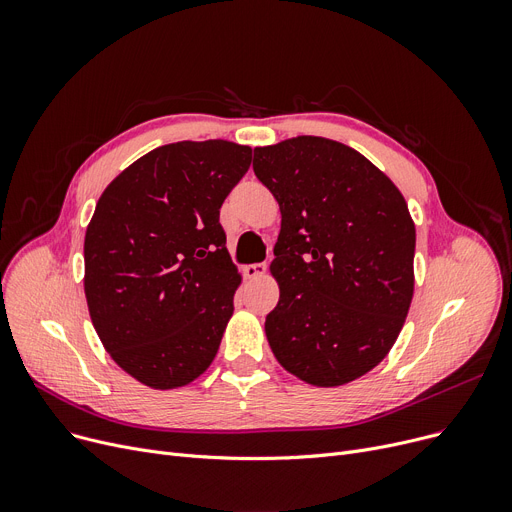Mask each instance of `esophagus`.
<instances>
[{
	"instance_id": "34e87169",
	"label": "esophagus",
	"mask_w": 512,
	"mask_h": 512,
	"mask_svg": "<svg viewBox=\"0 0 512 512\" xmlns=\"http://www.w3.org/2000/svg\"><path fill=\"white\" fill-rule=\"evenodd\" d=\"M265 272H267V265L265 263H251V265L245 267V276L249 280H259V278L265 276Z\"/></svg>"
}]
</instances>
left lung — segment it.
<instances>
[{
	"mask_svg": "<svg viewBox=\"0 0 512 512\" xmlns=\"http://www.w3.org/2000/svg\"><path fill=\"white\" fill-rule=\"evenodd\" d=\"M253 170L282 213L272 353L311 386L353 382L390 353L413 301L407 201L365 155L324 137L255 147Z\"/></svg>",
	"mask_w": 512,
	"mask_h": 512,
	"instance_id": "1",
	"label": "left lung"
}]
</instances>
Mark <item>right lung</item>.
Listing matches in <instances>:
<instances>
[{"mask_svg":"<svg viewBox=\"0 0 512 512\" xmlns=\"http://www.w3.org/2000/svg\"><path fill=\"white\" fill-rule=\"evenodd\" d=\"M253 149L161 145L101 193L85 234V297L110 357L153 390L191 384L218 355L240 272L220 207Z\"/></svg>","mask_w":512,"mask_h":512,"instance_id":"obj_1","label":"right lung"}]
</instances>
